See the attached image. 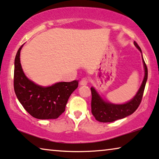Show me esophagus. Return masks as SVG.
I'll use <instances>...</instances> for the list:
<instances>
[{"label":"esophagus","instance_id":"1","mask_svg":"<svg viewBox=\"0 0 159 159\" xmlns=\"http://www.w3.org/2000/svg\"><path fill=\"white\" fill-rule=\"evenodd\" d=\"M88 81H89V80L87 79V78H82V79L80 80V84L81 85H86V84H87V83H88Z\"/></svg>","mask_w":159,"mask_h":159}]
</instances>
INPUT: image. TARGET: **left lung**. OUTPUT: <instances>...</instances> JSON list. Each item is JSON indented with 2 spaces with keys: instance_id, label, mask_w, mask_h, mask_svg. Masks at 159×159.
Listing matches in <instances>:
<instances>
[{
  "instance_id": "left-lung-1",
  "label": "left lung",
  "mask_w": 159,
  "mask_h": 159,
  "mask_svg": "<svg viewBox=\"0 0 159 159\" xmlns=\"http://www.w3.org/2000/svg\"><path fill=\"white\" fill-rule=\"evenodd\" d=\"M134 45L142 54L141 48L135 41H134ZM142 59L145 71L143 80L136 95L128 102L124 104H113V103L108 102L103 100L102 97L99 95L93 87H91L92 113L97 120L101 123H110V122L116 121L117 120L125 118L133 114L137 110V108L141 104L145 86H146L147 79H148V69L143 58V55Z\"/></svg>"
}]
</instances>
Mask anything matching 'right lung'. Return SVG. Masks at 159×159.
<instances>
[{
    "instance_id": "right-lung-1",
    "label": "right lung",
    "mask_w": 159,
    "mask_h": 159,
    "mask_svg": "<svg viewBox=\"0 0 159 159\" xmlns=\"http://www.w3.org/2000/svg\"><path fill=\"white\" fill-rule=\"evenodd\" d=\"M23 44L14 61V91L22 106L34 118L56 119L63 113L68 99L78 87V81L57 82L49 87L36 84L25 75L20 61Z\"/></svg>"
}]
</instances>
